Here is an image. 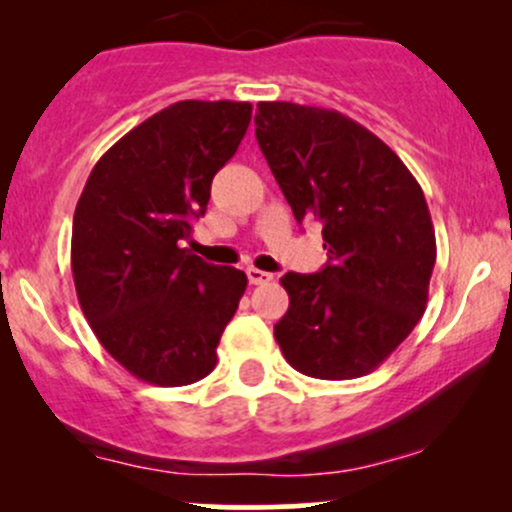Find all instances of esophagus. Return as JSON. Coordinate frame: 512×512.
Instances as JSON below:
<instances>
[{"label":"esophagus","mask_w":512,"mask_h":512,"mask_svg":"<svg viewBox=\"0 0 512 512\" xmlns=\"http://www.w3.org/2000/svg\"><path fill=\"white\" fill-rule=\"evenodd\" d=\"M248 281L250 284H255V286H260V284H267V281H272L274 276L269 274V272H262V269H255V267H248Z\"/></svg>","instance_id":"obj_1"}]
</instances>
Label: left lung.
<instances>
[{
	"instance_id": "obj_1",
	"label": "left lung",
	"mask_w": 512,
	"mask_h": 512,
	"mask_svg": "<svg viewBox=\"0 0 512 512\" xmlns=\"http://www.w3.org/2000/svg\"><path fill=\"white\" fill-rule=\"evenodd\" d=\"M255 137L293 216H315L330 262L289 272L274 325L298 373L351 380L397 349L428 303L436 231L421 185L395 151L337 110L257 103Z\"/></svg>"
}]
</instances>
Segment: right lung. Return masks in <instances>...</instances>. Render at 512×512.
<instances>
[{
  "mask_svg": "<svg viewBox=\"0 0 512 512\" xmlns=\"http://www.w3.org/2000/svg\"><path fill=\"white\" fill-rule=\"evenodd\" d=\"M252 105L180 101L110 146L74 211L72 274L103 349L134 378L192 385L216 366L248 276L182 248L211 180L248 132Z\"/></svg>",
  "mask_w": 512,
  "mask_h": 512,
  "instance_id": "obj_1",
  "label": "right lung"
}]
</instances>
